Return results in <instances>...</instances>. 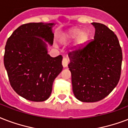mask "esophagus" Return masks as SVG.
Returning <instances> with one entry per match:
<instances>
[{
  "instance_id": "34e87169",
  "label": "esophagus",
  "mask_w": 128,
  "mask_h": 128,
  "mask_svg": "<svg viewBox=\"0 0 128 128\" xmlns=\"http://www.w3.org/2000/svg\"><path fill=\"white\" fill-rule=\"evenodd\" d=\"M69 59L68 57H63V60H62V65H63V67H67V65H68V63H69Z\"/></svg>"
}]
</instances>
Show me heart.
<instances>
[{"mask_svg": "<svg viewBox=\"0 0 128 128\" xmlns=\"http://www.w3.org/2000/svg\"><path fill=\"white\" fill-rule=\"evenodd\" d=\"M78 39H77V43L78 44H82L84 43L88 38V33L86 31H82L81 32V30L80 28H72L69 31L66 32H64L62 34V38L65 40H69V39H72V38H75L76 36H78Z\"/></svg>", "mask_w": 128, "mask_h": 128, "instance_id": "obj_1", "label": "heart"}]
</instances>
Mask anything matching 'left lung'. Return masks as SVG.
<instances>
[{"label": "left lung", "instance_id": "8db88e82", "mask_svg": "<svg viewBox=\"0 0 128 128\" xmlns=\"http://www.w3.org/2000/svg\"><path fill=\"white\" fill-rule=\"evenodd\" d=\"M94 39L68 54L73 92L83 102L103 100L118 84L122 50L116 34L105 24L92 22Z\"/></svg>", "mask_w": 128, "mask_h": 128}]
</instances>
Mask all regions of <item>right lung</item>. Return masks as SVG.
<instances>
[{
  "mask_svg": "<svg viewBox=\"0 0 128 128\" xmlns=\"http://www.w3.org/2000/svg\"><path fill=\"white\" fill-rule=\"evenodd\" d=\"M53 23L30 22L16 29L8 38L4 64L14 92L32 102L47 100L55 79L63 69L61 55L51 57L46 44L51 45Z\"/></svg>",
  "mask_w": 128,
  "mask_h": 128,
  "instance_id": "obj_1",
  "label": "right lung"
}]
</instances>
